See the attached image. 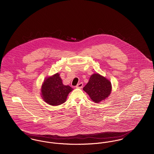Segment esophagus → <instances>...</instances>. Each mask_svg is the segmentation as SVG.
Returning a JSON list of instances; mask_svg holds the SVG:
<instances>
[{
	"mask_svg": "<svg viewBox=\"0 0 154 154\" xmlns=\"http://www.w3.org/2000/svg\"><path fill=\"white\" fill-rule=\"evenodd\" d=\"M83 85H84L83 83H82V82H81V83L78 84V85L76 86V88H82L83 87Z\"/></svg>",
	"mask_w": 154,
	"mask_h": 154,
	"instance_id": "obj_1",
	"label": "esophagus"
}]
</instances>
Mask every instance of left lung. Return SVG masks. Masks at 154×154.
I'll return each instance as SVG.
<instances>
[{
  "label": "left lung",
  "mask_w": 154,
  "mask_h": 154,
  "mask_svg": "<svg viewBox=\"0 0 154 154\" xmlns=\"http://www.w3.org/2000/svg\"><path fill=\"white\" fill-rule=\"evenodd\" d=\"M83 89L94 102L99 103L109 96L112 85L106 78L99 73H94L91 76L89 82Z\"/></svg>",
  "instance_id": "obj_1"
}]
</instances>
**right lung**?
Wrapping results in <instances>:
<instances>
[{"instance_id": "1", "label": "right lung", "mask_w": 154, "mask_h": 154, "mask_svg": "<svg viewBox=\"0 0 154 154\" xmlns=\"http://www.w3.org/2000/svg\"><path fill=\"white\" fill-rule=\"evenodd\" d=\"M73 89L64 85L59 73L45 79L41 88V95L47 103L57 106L64 103L68 94Z\"/></svg>"}]
</instances>
